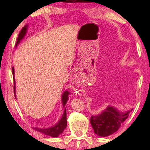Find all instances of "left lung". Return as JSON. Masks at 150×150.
<instances>
[{
  "instance_id": "left-lung-1",
  "label": "left lung",
  "mask_w": 150,
  "mask_h": 150,
  "mask_svg": "<svg viewBox=\"0 0 150 150\" xmlns=\"http://www.w3.org/2000/svg\"><path fill=\"white\" fill-rule=\"evenodd\" d=\"M131 110L120 112L112 106H108L97 115H92L90 123L95 134L99 137H107L116 132L127 118Z\"/></svg>"
}]
</instances>
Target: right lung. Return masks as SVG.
<instances>
[{"label":"right lung","instance_id":"add662e5","mask_svg":"<svg viewBox=\"0 0 150 150\" xmlns=\"http://www.w3.org/2000/svg\"><path fill=\"white\" fill-rule=\"evenodd\" d=\"M28 26L26 25L23 28H22L21 32L19 33L18 36L17 38V42L15 44V46H17L18 44L20 43L21 40L23 39L24 37L26 35L27 32V29H28ZM12 72H13V80H14V94L15 97L16 98V95H15V90H16V86H15V71H14V68L13 67L12 68ZM70 94V92L68 91H64V93L62 94V98L61 100L62 103V106L64 108V113L61 117V119L57 122L55 126L50 127V128H40L35 127V128H33L35 129L37 132H39L40 133H43L44 135H49L50 137H59V135L61 134V133L64 132V130L66 128L67 126V120H66V107L65 106L66 104L69 99V96L68 95Z\"/></svg>","mask_w":150,"mask_h":150}]
</instances>
